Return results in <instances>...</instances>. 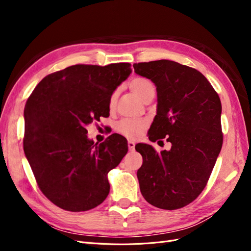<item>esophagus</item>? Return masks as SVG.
I'll use <instances>...</instances> for the list:
<instances>
[{
	"mask_svg": "<svg viewBox=\"0 0 251 251\" xmlns=\"http://www.w3.org/2000/svg\"><path fill=\"white\" fill-rule=\"evenodd\" d=\"M127 147H128V150H130L131 151H133L135 150V143L134 141H127Z\"/></svg>",
	"mask_w": 251,
	"mask_h": 251,
	"instance_id": "esophagus-1",
	"label": "esophagus"
}]
</instances>
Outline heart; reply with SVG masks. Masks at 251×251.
Here are the masks:
<instances>
[{
  "mask_svg": "<svg viewBox=\"0 0 251 251\" xmlns=\"http://www.w3.org/2000/svg\"><path fill=\"white\" fill-rule=\"evenodd\" d=\"M130 89L132 92L142 101L147 100L150 97H154L156 93V88L153 82L144 77H136L130 81ZM117 98V92H114L110 98V105H114ZM147 125L141 121H136L131 119H123L116 125V131L126 136V138L136 139L146 130Z\"/></svg>",
  "mask_w": 251,
  "mask_h": 251,
  "instance_id": "obj_1",
  "label": "heart"
}]
</instances>
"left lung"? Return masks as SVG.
<instances>
[{
    "label": "left lung",
    "mask_w": 251,
    "mask_h": 251,
    "mask_svg": "<svg viewBox=\"0 0 251 251\" xmlns=\"http://www.w3.org/2000/svg\"><path fill=\"white\" fill-rule=\"evenodd\" d=\"M133 67L136 74L153 81L157 91L149 139L166 137L172 143L171 150L160 153L150 144H136L143 160L137 171L140 192L158 208L178 209L201 194L221 151V100L194 68L168 59Z\"/></svg>",
    "instance_id": "8db88e82"
}]
</instances>
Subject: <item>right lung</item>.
<instances>
[{"mask_svg":"<svg viewBox=\"0 0 251 251\" xmlns=\"http://www.w3.org/2000/svg\"><path fill=\"white\" fill-rule=\"evenodd\" d=\"M132 73L127 63L74 65L49 74L24 110V151L43 194L56 206L86 211L110 193L108 174L127 153L124 136L98 144L86 126L109 116L114 91Z\"/></svg>","mask_w":251,"mask_h":251,"instance_id":"add662e5","label":"right lung"}]
</instances>
